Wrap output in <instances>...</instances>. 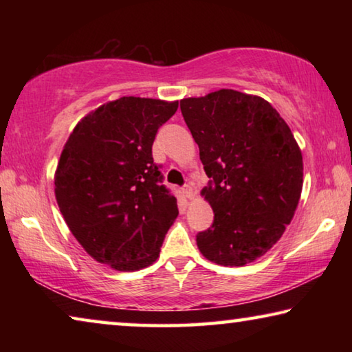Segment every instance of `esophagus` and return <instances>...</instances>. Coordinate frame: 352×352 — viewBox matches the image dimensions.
Masks as SVG:
<instances>
[{
    "label": "esophagus",
    "mask_w": 352,
    "mask_h": 352,
    "mask_svg": "<svg viewBox=\"0 0 352 352\" xmlns=\"http://www.w3.org/2000/svg\"><path fill=\"white\" fill-rule=\"evenodd\" d=\"M182 194H183V197H186V199H192L194 190H192V188L189 186V184H184V186L182 188Z\"/></svg>",
    "instance_id": "1"
}]
</instances>
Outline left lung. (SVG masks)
<instances>
[{"instance_id": "8db88e82", "label": "left lung", "mask_w": 352, "mask_h": 352, "mask_svg": "<svg viewBox=\"0 0 352 352\" xmlns=\"http://www.w3.org/2000/svg\"><path fill=\"white\" fill-rule=\"evenodd\" d=\"M184 122L199 144L214 211L197 234L206 259L242 267L275 245L290 223L302 189V157L290 129L258 96L219 90L180 100Z\"/></svg>"}]
</instances>
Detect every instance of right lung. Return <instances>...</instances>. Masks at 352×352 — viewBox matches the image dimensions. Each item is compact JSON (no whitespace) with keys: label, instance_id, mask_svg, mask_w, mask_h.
<instances>
[{"label":"right lung","instance_id":"obj_1","mask_svg":"<svg viewBox=\"0 0 352 352\" xmlns=\"http://www.w3.org/2000/svg\"><path fill=\"white\" fill-rule=\"evenodd\" d=\"M178 102L126 96L74 127L56 172V199L71 233L100 264L133 272L153 264L178 216L153 163L158 129Z\"/></svg>","mask_w":352,"mask_h":352}]
</instances>
